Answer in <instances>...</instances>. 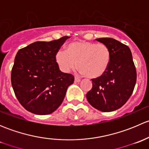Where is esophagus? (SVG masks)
I'll return each mask as SVG.
<instances>
[{"instance_id": "esophagus-1", "label": "esophagus", "mask_w": 149, "mask_h": 149, "mask_svg": "<svg viewBox=\"0 0 149 149\" xmlns=\"http://www.w3.org/2000/svg\"><path fill=\"white\" fill-rule=\"evenodd\" d=\"M81 81V79H79V78L77 77H75V82H76V83H79V82Z\"/></svg>"}]
</instances>
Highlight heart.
I'll return each mask as SVG.
<instances>
[{
    "label": "heart",
    "mask_w": 149,
    "mask_h": 149,
    "mask_svg": "<svg viewBox=\"0 0 149 149\" xmlns=\"http://www.w3.org/2000/svg\"><path fill=\"white\" fill-rule=\"evenodd\" d=\"M55 61L64 73H68L77 65L81 73L89 79H97L107 70L111 52L104 44L76 41L68 45L67 52L63 49L58 50Z\"/></svg>",
    "instance_id": "obj_1"
}]
</instances>
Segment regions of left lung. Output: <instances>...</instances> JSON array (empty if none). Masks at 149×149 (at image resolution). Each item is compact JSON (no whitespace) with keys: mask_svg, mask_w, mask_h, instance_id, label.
I'll use <instances>...</instances> for the list:
<instances>
[{"mask_svg":"<svg viewBox=\"0 0 149 149\" xmlns=\"http://www.w3.org/2000/svg\"><path fill=\"white\" fill-rule=\"evenodd\" d=\"M97 41L108 47L111 61L100 78L91 79L92 88L86 94L88 103L102 112H112L126 103L136 83V70L130 48L112 38Z\"/></svg>","mask_w":149,"mask_h":149,"instance_id":"obj_1","label":"left lung"}]
</instances>
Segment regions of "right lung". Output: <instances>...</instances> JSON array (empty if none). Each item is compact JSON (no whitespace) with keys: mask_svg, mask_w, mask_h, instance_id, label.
<instances>
[{"mask_svg":"<svg viewBox=\"0 0 149 149\" xmlns=\"http://www.w3.org/2000/svg\"><path fill=\"white\" fill-rule=\"evenodd\" d=\"M69 37L35 42L18 51L11 70V84L21 104L31 113L49 115L56 110L74 76L59 69L55 55Z\"/></svg>","mask_w":149,"mask_h":149,"instance_id":"add662e5","label":"right lung"}]
</instances>
